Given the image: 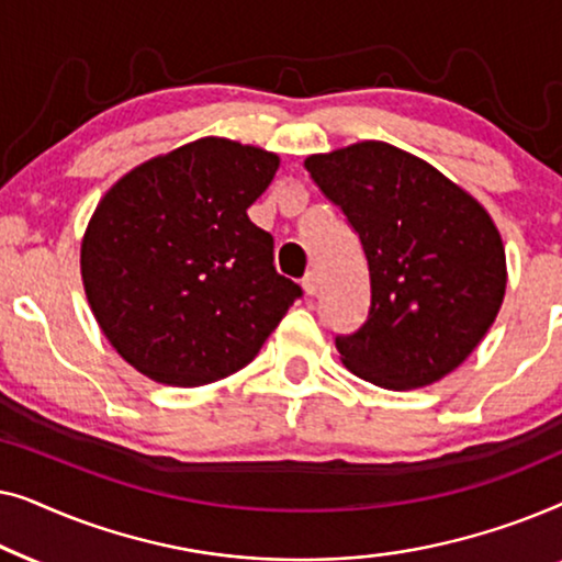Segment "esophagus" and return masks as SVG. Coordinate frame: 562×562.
Returning a JSON list of instances; mask_svg holds the SVG:
<instances>
[{
	"label": "esophagus",
	"mask_w": 562,
	"mask_h": 562,
	"mask_svg": "<svg viewBox=\"0 0 562 562\" xmlns=\"http://www.w3.org/2000/svg\"><path fill=\"white\" fill-rule=\"evenodd\" d=\"M302 289H304V294L306 296H314L319 291V276H317V271H310L302 279Z\"/></svg>",
	"instance_id": "1"
}]
</instances>
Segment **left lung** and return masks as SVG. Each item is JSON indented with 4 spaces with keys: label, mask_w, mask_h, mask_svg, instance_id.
Listing matches in <instances>:
<instances>
[{
    "label": "left lung",
    "mask_w": 562,
    "mask_h": 562,
    "mask_svg": "<svg viewBox=\"0 0 562 562\" xmlns=\"http://www.w3.org/2000/svg\"><path fill=\"white\" fill-rule=\"evenodd\" d=\"M304 166L358 233L371 273L368 319L335 337L345 368L391 391L456 371L504 302L506 256L491 214L427 160L381 140Z\"/></svg>",
    "instance_id": "obj_1"
}]
</instances>
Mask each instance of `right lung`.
<instances>
[{"label": "right lung", "mask_w": 562, "mask_h": 562, "mask_svg": "<svg viewBox=\"0 0 562 562\" xmlns=\"http://www.w3.org/2000/svg\"><path fill=\"white\" fill-rule=\"evenodd\" d=\"M279 156L202 137L122 176L81 240L89 306L112 348L166 386H204L250 363L302 286L276 273L248 206Z\"/></svg>", "instance_id": "right-lung-1"}]
</instances>
